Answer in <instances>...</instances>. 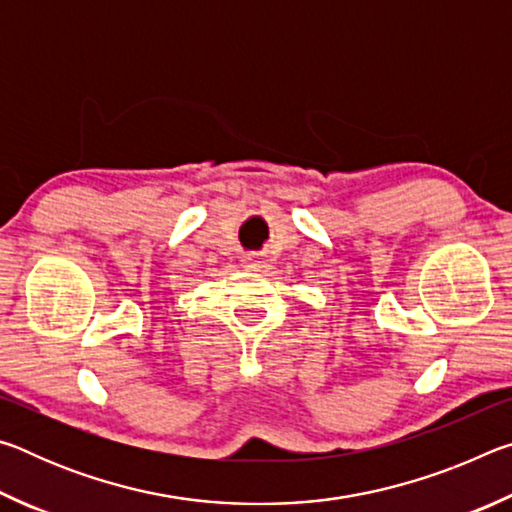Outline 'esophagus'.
Wrapping results in <instances>:
<instances>
[{
	"instance_id": "obj_1",
	"label": "esophagus",
	"mask_w": 512,
	"mask_h": 512,
	"mask_svg": "<svg viewBox=\"0 0 512 512\" xmlns=\"http://www.w3.org/2000/svg\"><path fill=\"white\" fill-rule=\"evenodd\" d=\"M262 264L264 262L257 255H244V268H248V271H259Z\"/></svg>"
}]
</instances>
